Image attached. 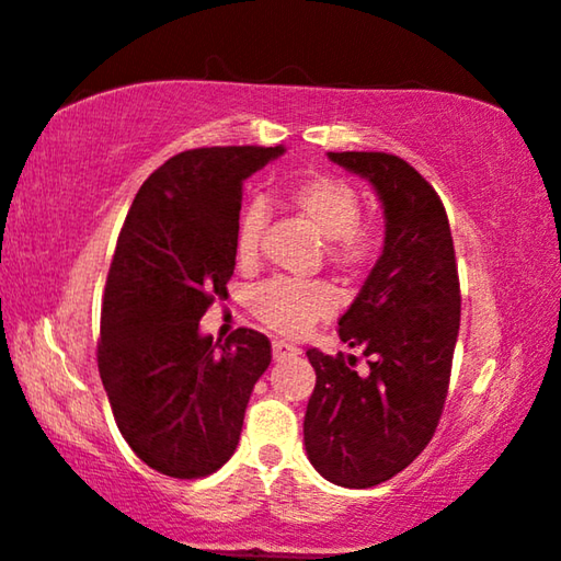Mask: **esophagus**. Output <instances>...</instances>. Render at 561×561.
<instances>
[{
	"label": "esophagus",
	"instance_id": "1",
	"mask_svg": "<svg viewBox=\"0 0 561 561\" xmlns=\"http://www.w3.org/2000/svg\"><path fill=\"white\" fill-rule=\"evenodd\" d=\"M272 356H274V360H277V363H284V360H289V358H297L299 356V348H297V345H291V343L274 341L272 343Z\"/></svg>",
	"mask_w": 561,
	"mask_h": 561
}]
</instances>
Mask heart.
Here are the masks:
<instances>
[{
    "instance_id": "heart-1",
    "label": "heart",
    "mask_w": 561,
    "mask_h": 561,
    "mask_svg": "<svg viewBox=\"0 0 561 561\" xmlns=\"http://www.w3.org/2000/svg\"><path fill=\"white\" fill-rule=\"evenodd\" d=\"M289 208L297 210L322 239L328 262L343 274H358L374 262L383 243V226L374 216H360V193L348 180L312 172L295 180L284 191ZM266 210L262 203H251L241 210L236 224L233 251L243 270L254 266L262 247ZM335 291L320 279L279 277L259 287L251 295V312L266 328L282 335H302L314 322L333 314Z\"/></svg>"
}]
</instances>
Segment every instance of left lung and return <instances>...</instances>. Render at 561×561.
Here are the masks:
<instances>
[{
	"instance_id": "8db88e82",
	"label": "left lung",
	"mask_w": 561,
	"mask_h": 561,
	"mask_svg": "<svg viewBox=\"0 0 561 561\" xmlns=\"http://www.w3.org/2000/svg\"><path fill=\"white\" fill-rule=\"evenodd\" d=\"M366 178L383 208V251L337 335L368 360L307 351L314 391L305 449L330 483L370 488L412 465L445 409L460 330V279L439 195L412 164L386 152H328Z\"/></svg>"
}]
</instances>
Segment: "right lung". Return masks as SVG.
Listing matches in <instances>:
<instances>
[{"label":"right lung","instance_id":"1","mask_svg":"<svg viewBox=\"0 0 561 561\" xmlns=\"http://www.w3.org/2000/svg\"><path fill=\"white\" fill-rule=\"evenodd\" d=\"M284 147H201L145 180L122 226L101 310L99 374L116 427L162 476L216 472L239 445L270 337L233 330L213 345L201 318L236 266L243 180Z\"/></svg>","mask_w":561,"mask_h":561}]
</instances>
